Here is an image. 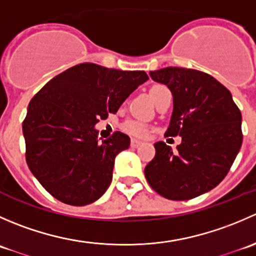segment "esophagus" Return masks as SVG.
I'll list each match as a JSON object with an SVG mask.
<instances>
[{
    "mask_svg": "<svg viewBox=\"0 0 256 256\" xmlns=\"http://www.w3.org/2000/svg\"><path fill=\"white\" fill-rule=\"evenodd\" d=\"M141 144H142V142H141L140 140H136V138H131V147H135V148H136V147L140 146Z\"/></svg>",
    "mask_w": 256,
    "mask_h": 256,
    "instance_id": "1",
    "label": "esophagus"
}]
</instances>
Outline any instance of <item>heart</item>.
Masks as SVG:
<instances>
[{
	"mask_svg": "<svg viewBox=\"0 0 256 256\" xmlns=\"http://www.w3.org/2000/svg\"><path fill=\"white\" fill-rule=\"evenodd\" d=\"M164 90H167V88L164 86V85H154V86H152V89L150 90V94H151L154 102L156 95L158 94L160 92H164ZM122 128L126 131V132L130 134V135L140 136V138H144V136H146L147 132H148V128H147L144 124L138 122V121H135V120L126 121V122L122 125Z\"/></svg>",
	"mask_w": 256,
	"mask_h": 256,
	"instance_id": "1",
	"label": "heart"
}]
</instances>
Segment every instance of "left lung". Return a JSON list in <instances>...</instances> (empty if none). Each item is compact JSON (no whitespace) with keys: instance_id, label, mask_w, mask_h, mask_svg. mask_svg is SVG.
<instances>
[{"instance_id":"8db88e82","label":"left lung","mask_w":256,"mask_h":256,"mask_svg":"<svg viewBox=\"0 0 256 256\" xmlns=\"http://www.w3.org/2000/svg\"><path fill=\"white\" fill-rule=\"evenodd\" d=\"M150 76L171 90L166 136L180 135L182 142L177 152L162 141L154 144L144 177L167 200H192L216 187L230 170L242 142V112L230 92L207 73L167 66Z\"/></svg>"}]
</instances>
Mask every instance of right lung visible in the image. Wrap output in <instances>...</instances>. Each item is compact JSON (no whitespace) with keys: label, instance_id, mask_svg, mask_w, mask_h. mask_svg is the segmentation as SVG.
Instances as JSON below:
<instances>
[{"label":"right lung","instance_id":"1","mask_svg":"<svg viewBox=\"0 0 256 256\" xmlns=\"http://www.w3.org/2000/svg\"><path fill=\"white\" fill-rule=\"evenodd\" d=\"M147 79L144 70L82 63L54 76L33 96L22 125L26 161L54 198L86 206L104 194L116 154L128 148L130 138L116 131L100 142L95 125L116 114Z\"/></svg>","mask_w":256,"mask_h":256}]
</instances>
